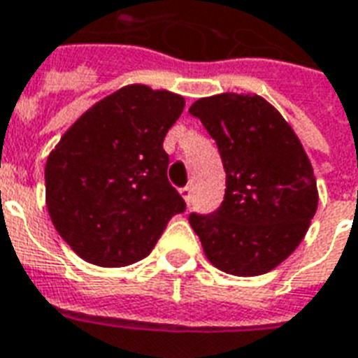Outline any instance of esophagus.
Returning <instances> with one entry per match:
<instances>
[{
    "instance_id": "obj_1",
    "label": "esophagus",
    "mask_w": 358,
    "mask_h": 358,
    "mask_svg": "<svg viewBox=\"0 0 358 358\" xmlns=\"http://www.w3.org/2000/svg\"><path fill=\"white\" fill-rule=\"evenodd\" d=\"M180 194H182V197H184V201L187 203V205H192V195H194V187L192 186H186L180 189Z\"/></svg>"
}]
</instances>
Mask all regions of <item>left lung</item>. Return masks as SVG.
<instances>
[{
  "label": "left lung",
  "mask_w": 358,
  "mask_h": 358,
  "mask_svg": "<svg viewBox=\"0 0 358 358\" xmlns=\"http://www.w3.org/2000/svg\"><path fill=\"white\" fill-rule=\"evenodd\" d=\"M217 141L224 201L189 215L210 263L234 276L266 274L292 255L318 207L313 166L292 126L261 95L218 94L189 107Z\"/></svg>",
  "instance_id": "obj_1"
}]
</instances>
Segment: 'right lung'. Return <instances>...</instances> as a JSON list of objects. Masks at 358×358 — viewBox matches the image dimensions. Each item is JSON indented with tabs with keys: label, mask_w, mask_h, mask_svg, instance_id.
I'll return each mask as SVG.
<instances>
[{
	"label": "right lung",
	"mask_w": 358,
	"mask_h": 358,
	"mask_svg": "<svg viewBox=\"0 0 358 358\" xmlns=\"http://www.w3.org/2000/svg\"><path fill=\"white\" fill-rule=\"evenodd\" d=\"M184 97L130 84L74 122L45 163V205L59 236L97 266H126L151 253L186 210L166 178L163 141Z\"/></svg>",
	"instance_id": "1"
}]
</instances>
